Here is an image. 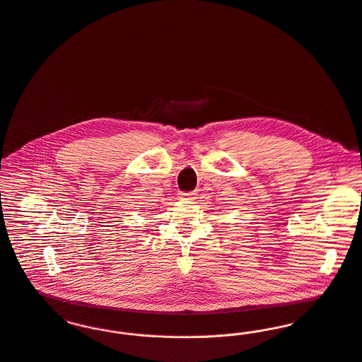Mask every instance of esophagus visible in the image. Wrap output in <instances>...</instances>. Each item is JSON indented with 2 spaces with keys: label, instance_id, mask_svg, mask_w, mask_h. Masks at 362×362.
<instances>
[{
  "label": "esophagus",
  "instance_id": "1",
  "mask_svg": "<svg viewBox=\"0 0 362 362\" xmlns=\"http://www.w3.org/2000/svg\"><path fill=\"white\" fill-rule=\"evenodd\" d=\"M179 195H180L183 199H194L197 193H195V192H182Z\"/></svg>",
  "mask_w": 362,
  "mask_h": 362
}]
</instances>
